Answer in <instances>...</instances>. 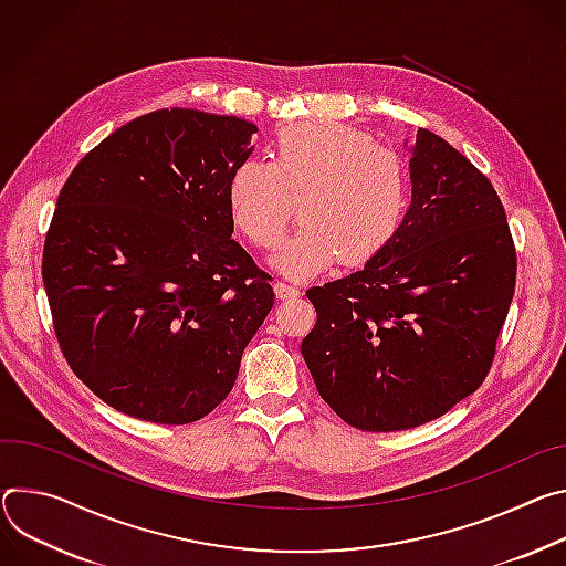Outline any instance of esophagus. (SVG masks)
Returning a JSON list of instances; mask_svg holds the SVG:
<instances>
[{"mask_svg":"<svg viewBox=\"0 0 566 566\" xmlns=\"http://www.w3.org/2000/svg\"><path fill=\"white\" fill-rule=\"evenodd\" d=\"M274 290H276V296H279V298H294V296L301 294V287H298V285L285 283V281H279V283L274 285Z\"/></svg>","mask_w":566,"mask_h":566,"instance_id":"1","label":"esophagus"}]
</instances>
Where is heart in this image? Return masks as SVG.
I'll return each instance as SVG.
<instances>
[{"mask_svg":"<svg viewBox=\"0 0 566 566\" xmlns=\"http://www.w3.org/2000/svg\"><path fill=\"white\" fill-rule=\"evenodd\" d=\"M298 202L301 227L274 265L287 276L361 265L396 233L407 207L400 157L333 120L283 128L272 161L247 159L229 181L233 224L259 249H274L287 233Z\"/></svg>","mask_w":566,"mask_h":566,"instance_id":"heart-1","label":"heart"}]
</instances>
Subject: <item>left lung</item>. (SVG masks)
<instances>
[{"label":"left lung","instance_id":"left-lung-1","mask_svg":"<svg viewBox=\"0 0 566 566\" xmlns=\"http://www.w3.org/2000/svg\"><path fill=\"white\" fill-rule=\"evenodd\" d=\"M411 205L361 270L310 287L301 355L319 396L364 431H402L474 394L515 294V242L490 179L420 128Z\"/></svg>","mask_w":566,"mask_h":566}]
</instances>
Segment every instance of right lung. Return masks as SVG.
<instances>
[{
	"mask_svg": "<svg viewBox=\"0 0 566 566\" xmlns=\"http://www.w3.org/2000/svg\"><path fill=\"white\" fill-rule=\"evenodd\" d=\"M254 123L157 109L90 150L57 196L42 279L72 370L116 411L159 424L211 413L274 305L231 238L229 181Z\"/></svg>",
	"mask_w": 566,
	"mask_h": 566,
	"instance_id": "1",
	"label": "right lung"
}]
</instances>
